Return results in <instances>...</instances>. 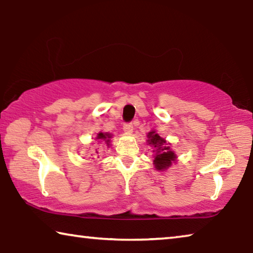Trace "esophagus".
I'll return each mask as SVG.
<instances>
[{
    "label": "esophagus",
    "mask_w": 253,
    "mask_h": 253,
    "mask_svg": "<svg viewBox=\"0 0 253 253\" xmlns=\"http://www.w3.org/2000/svg\"><path fill=\"white\" fill-rule=\"evenodd\" d=\"M132 128H134V126H132V123H126V124H124L123 129L125 132H128V134H129V132L132 131Z\"/></svg>",
    "instance_id": "1"
}]
</instances>
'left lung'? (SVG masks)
Masks as SVG:
<instances>
[{"label":"left lung","mask_w":253,"mask_h":253,"mask_svg":"<svg viewBox=\"0 0 253 253\" xmlns=\"http://www.w3.org/2000/svg\"><path fill=\"white\" fill-rule=\"evenodd\" d=\"M148 142L149 144L154 145V148L156 149V155L155 160H154V164H155V168L158 170L166 169L172 164V162L175 161L176 155L170 151V147L166 143L165 139H163L162 137L156 134L155 131L148 132Z\"/></svg>","instance_id":"left-lung-1"}]
</instances>
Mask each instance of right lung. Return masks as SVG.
<instances>
[{
  "mask_svg": "<svg viewBox=\"0 0 253 253\" xmlns=\"http://www.w3.org/2000/svg\"><path fill=\"white\" fill-rule=\"evenodd\" d=\"M110 137H111V134H108V132H99V134H98V136H97V139L105 140V143L107 145H109Z\"/></svg>",
  "mask_w": 253,
  "mask_h": 253,
  "instance_id": "add662e5",
  "label": "right lung"
}]
</instances>
